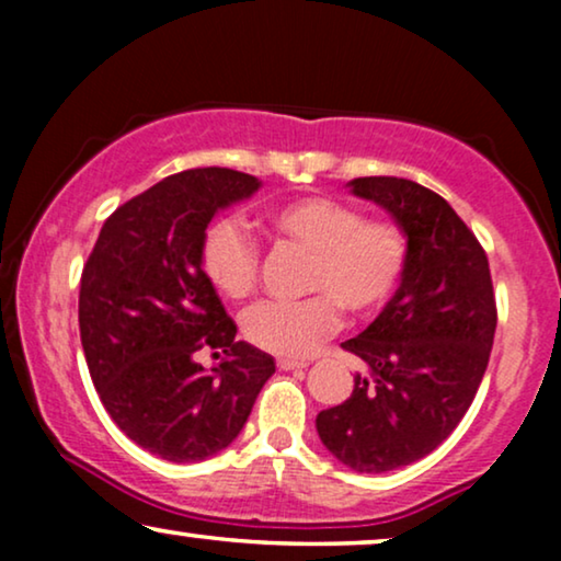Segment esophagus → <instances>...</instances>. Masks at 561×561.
Wrapping results in <instances>:
<instances>
[{
	"mask_svg": "<svg viewBox=\"0 0 561 561\" xmlns=\"http://www.w3.org/2000/svg\"><path fill=\"white\" fill-rule=\"evenodd\" d=\"M278 367L280 370H306L309 367V363H304V359H290V357H280L278 359Z\"/></svg>",
	"mask_w": 561,
	"mask_h": 561,
	"instance_id": "34e87169",
	"label": "esophagus"
}]
</instances>
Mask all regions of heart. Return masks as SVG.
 I'll use <instances>...</instances> for the list:
<instances>
[{
	"label": "heart",
	"mask_w": 561,
	"mask_h": 561,
	"mask_svg": "<svg viewBox=\"0 0 561 561\" xmlns=\"http://www.w3.org/2000/svg\"><path fill=\"white\" fill-rule=\"evenodd\" d=\"M271 227L311 255L301 304H260L242 321L255 347L280 357H306L340 327L336 305L355 319L378 313L396 294L409 257L405 234L388 221H365L355 206L306 196L278 206ZM202 267L221 296L242 301L257 286L260 252L232 219L206 229Z\"/></svg>",
	"instance_id": "1"
}]
</instances>
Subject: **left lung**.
<instances>
[{"label":"left lung","instance_id":"8db88e82","mask_svg":"<svg viewBox=\"0 0 561 561\" xmlns=\"http://www.w3.org/2000/svg\"><path fill=\"white\" fill-rule=\"evenodd\" d=\"M347 186L390 214L409 257L386 309L342 344L370 375L319 413L317 432L344 467L378 474L419 462L462 421L493 350L495 296L485 250L439 194L396 175Z\"/></svg>","mask_w":561,"mask_h":561}]
</instances>
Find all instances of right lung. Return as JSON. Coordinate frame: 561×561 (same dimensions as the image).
Instances as JSON below:
<instances>
[{"instance_id":"obj_1","label":"right lung","mask_w":561,"mask_h":561,"mask_svg":"<svg viewBox=\"0 0 561 561\" xmlns=\"http://www.w3.org/2000/svg\"><path fill=\"white\" fill-rule=\"evenodd\" d=\"M257 188L229 168L168 175L104 221L83 265L79 327L96 393L129 439L168 462L227 449L275 373L267 352L234 340L202 267L209 221ZM202 346L228 359L206 374L193 359Z\"/></svg>"}]
</instances>
